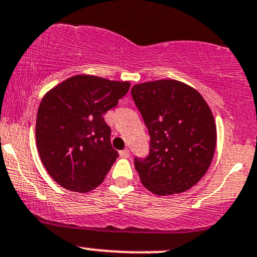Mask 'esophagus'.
Wrapping results in <instances>:
<instances>
[{"label": "esophagus", "mask_w": 257, "mask_h": 257, "mask_svg": "<svg viewBox=\"0 0 257 257\" xmlns=\"http://www.w3.org/2000/svg\"><path fill=\"white\" fill-rule=\"evenodd\" d=\"M119 156L120 157H124V159H126V157L131 156V151H129L128 149H124V150L119 151Z\"/></svg>", "instance_id": "esophagus-1"}]
</instances>
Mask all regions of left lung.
I'll list each match as a JSON object with an SVG mask.
<instances>
[{
    "mask_svg": "<svg viewBox=\"0 0 257 257\" xmlns=\"http://www.w3.org/2000/svg\"><path fill=\"white\" fill-rule=\"evenodd\" d=\"M132 96L150 134V154L135 159L143 185L160 196L173 195L205 176L217 143L210 106L196 89L176 79L135 84Z\"/></svg>",
    "mask_w": 257,
    "mask_h": 257,
    "instance_id": "8db88e82",
    "label": "left lung"
}]
</instances>
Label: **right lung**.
Returning a JSON list of instances; mask_svg holds the SVG:
<instances>
[{
    "instance_id": "obj_1",
    "label": "right lung",
    "mask_w": 257,
    "mask_h": 257,
    "mask_svg": "<svg viewBox=\"0 0 257 257\" xmlns=\"http://www.w3.org/2000/svg\"><path fill=\"white\" fill-rule=\"evenodd\" d=\"M129 81L78 74L53 86L36 115V146L47 173L62 188L89 193L118 157L103 114L128 92Z\"/></svg>"
}]
</instances>
